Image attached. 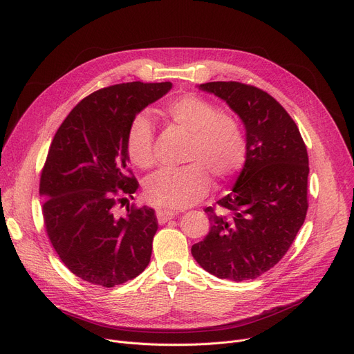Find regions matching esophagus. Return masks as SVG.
Here are the masks:
<instances>
[{
  "label": "esophagus",
  "mask_w": 354,
  "mask_h": 354,
  "mask_svg": "<svg viewBox=\"0 0 354 354\" xmlns=\"http://www.w3.org/2000/svg\"><path fill=\"white\" fill-rule=\"evenodd\" d=\"M176 212L169 211V209H156V218L159 224H165L166 221H169L172 218H175Z\"/></svg>",
  "instance_id": "1"
}]
</instances>
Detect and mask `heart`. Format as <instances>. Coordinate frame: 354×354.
I'll list each match as a JSON object with an SVG mask.
<instances>
[{
	"instance_id": "b5f03b06",
	"label": "heart",
	"mask_w": 354,
	"mask_h": 354,
	"mask_svg": "<svg viewBox=\"0 0 354 354\" xmlns=\"http://www.w3.org/2000/svg\"><path fill=\"white\" fill-rule=\"evenodd\" d=\"M165 115L191 136L182 167H163L145 183L146 199L156 207L180 209L208 192L209 176L221 185L232 179L247 159L244 130L232 116L222 115L211 102L182 95L167 102ZM127 155L140 169L153 165V124L146 113L136 115L126 133Z\"/></svg>"
}]
</instances>
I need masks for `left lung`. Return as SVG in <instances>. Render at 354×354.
I'll return each mask as SVG.
<instances>
[{
    "label": "left lung",
    "instance_id": "left-lung-1",
    "mask_svg": "<svg viewBox=\"0 0 354 354\" xmlns=\"http://www.w3.org/2000/svg\"><path fill=\"white\" fill-rule=\"evenodd\" d=\"M243 120L247 159L232 192L208 207L211 230L192 245L196 263L218 278L254 280L286 255L307 215L308 155L287 110L267 91L239 82L199 86Z\"/></svg>",
    "mask_w": 354,
    "mask_h": 354
}]
</instances>
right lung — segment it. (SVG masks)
Wrapping results in <instances>:
<instances>
[{
	"label": "right lung",
	"mask_w": 354,
	"mask_h": 354,
	"mask_svg": "<svg viewBox=\"0 0 354 354\" xmlns=\"http://www.w3.org/2000/svg\"><path fill=\"white\" fill-rule=\"evenodd\" d=\"M171 88L132 82L91 93L50 145L40 178L46 231L64 266L90 284H123L151 261L155 211L132 205L116 216L115 208L139 188L127 167L129 123Z\"/></svg>",
	"instance_id": "obj_1"
}]
</instances>
